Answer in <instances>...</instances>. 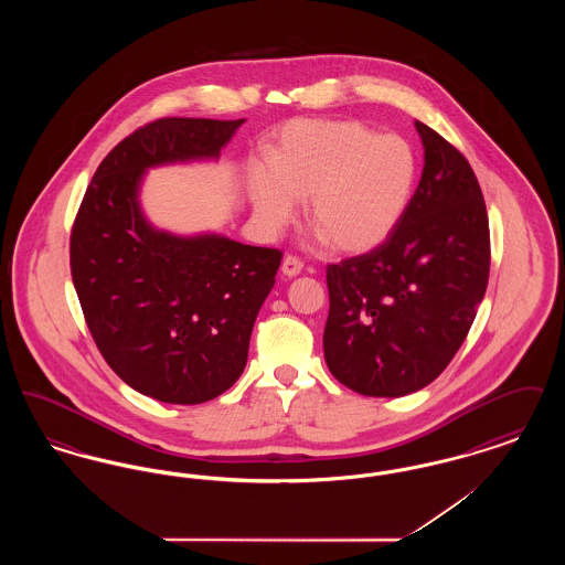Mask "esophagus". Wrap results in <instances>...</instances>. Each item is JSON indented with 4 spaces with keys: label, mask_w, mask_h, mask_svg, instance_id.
I'll return each instance as SVG.
<instances>
[{
    "label": "esophagus",
    "mask_w": 565,
    "mask_h": 565,
    "mask_svg": "<svg viewBox=\"0 0 565 565\" xmlns=\"http://www.w3.org/2000/svg\"><path fill=\"white\" fill-rule=\"evenodd\" d=\"M302 270V263L296 256H286L281 263V273L284 277H296Z\"/></svg>",
    "instance_id": "34e87169"
}]
</instances>
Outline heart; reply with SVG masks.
<instances>
[{"label":"heart","instance_id":"heart-1","mask_svg":"<svg viewBox=\"0 0 565 565\" xmlns=\"http://www.w3.org/2000/svg\"><path fill=\"white\" fill-rule=\"evenodd\" d=\"M417 154L401 135L358 120H292L252 162L247 194L258 226L275 235L307 201V222L341 254L379 247L403 222L417 184Z\"/></svg>","mask_w":565,"mask_h":565}]
</instances>
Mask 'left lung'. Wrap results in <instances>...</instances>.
Wrapping results in <instances>:
<instances>
[{
    "mask_svg": "<svg viewBox=\"0 0 565 565\" xmlns=\"http://www.w3.org/2000/svg\"><path fill=\"white\" fill-rule=\"evenodd\" d=\"M424 171L398 228L373 252L328 265L323 358L362 396L426 387L461 348L489 279V222L470 162L415 120Z\"/></svg>",
    "mask_w": 565,
    "mask_h": 565,
    "instance_id": "obj_1",
    "label": "left lung"
}]
</instances>
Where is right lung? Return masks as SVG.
I'll list each match as a JSON object with an SVG mask.
<instances>
[{
	"label": "right lung",
	"mask_w": 565,
	"mask_h": 565,
	"mask_svg": "<svg viewBox=\"0 0 565 565\" xmlns=\"http://www.w3.org/2000/svg\"><path fill=\"white\" fill-rule=\"evenodd\" d=\"M243 122L161 118L137 129L97 167L72 228V279L97 348L161 403H207L242 376L281 252L159 231L139 189L152 167L217 161Z\"/></svg>",
	"instance_id": "add662e5"
}]
</instances>
